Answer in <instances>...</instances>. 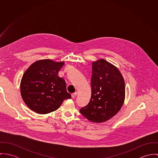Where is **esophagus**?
<instances>
[{
  "mask_svg": "<svg viewBox=\"0 0 158 158\" xmlns=\"http://www.w3.org/2000/svg\"><path fill=\"white\" fill-rule=\"evenodd\" d=\"M72 95V98H75V97L77 95V92H75V93L72 94V95Z\"/></svg>",
  "mask_w": 158,
  "mask_h": 158,
  "instance_id": "esophagus-1",
  "label": "esophagus"
}]
</instances>
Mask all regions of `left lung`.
<instances>
[{
    "label": "left lung",
    "mask_w": 158,
    "mask_h": 158,
    "mask_svg": "<svg viewBox=\"0 0 158 158\" xmlns=\"http://www.w3.org/2000/svg\"><path fill=\"white\" fill-rule=\"evenodd\" d=\"M92 69L90 101L80 112L92 122H105L117 114L123 104L125 81L119 70L104 59L94 61Z\"/></svg>",
    "instance_id": "8db88e82"
}]
</instances>
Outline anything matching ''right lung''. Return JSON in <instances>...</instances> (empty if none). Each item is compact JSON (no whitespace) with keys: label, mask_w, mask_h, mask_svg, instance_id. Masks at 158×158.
I'll return each mask as SVG.
<instances>
[{"label":"right lung","mask_w":158,"mask_h":158,"mask_svg":"<svg viewBox=\"0 0 158 158\" xmlns=\"http://www.w3.org/2000/svg\"><path fill=\"white\" fill-rule=\"evenodd\" d=\"M64 62L41 60L27 69L20 89L23 102L32 111L45 114L56 110L63 101L70 98L66 81L58 76Z\"/></svg>","instance_id":"add662e5"}]
</instances>
